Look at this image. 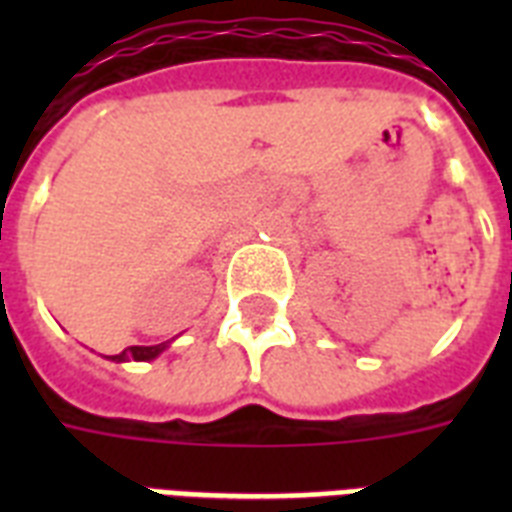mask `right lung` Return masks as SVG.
I'll return each instance as SVG.
<instances>
[{"label": "right lung", "mask_w": 512, "mask_h": 512, "mask_svg": "<svg viewBox=\"0 0 512 512\" xmlns=\"http://www.w3.org/2000/svg\"><path fill=\"white\" fill-rule=\"evenodd\" d=\"M167 348V342H159V345H132V348L122 350V353H116V356H111V361H127V358H135V361H151V358H156L162 350Z\"/></svg>", "instance_id": "obj_1"}]
</instances>
